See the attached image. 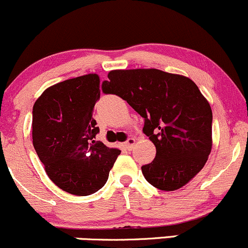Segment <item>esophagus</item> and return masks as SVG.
Returning <instances> with one entry per match:
<instances>
[{
    "label": "esophagus",
    "instance_id": "34e87169",
    "mask_svg": "<svg viewBox=\"0 0 248 248\" xmlns=\"http://www.w3.org/2000/svg\"><path fill=\"white\" fill-rule=\"evenodd\" d=\"M134 145H135V138H133V137L128 138V140H127L126 142L124 143V148H126L127 151H132L133 146H134Z\"/></svg>",
    "mask_w": 248,
    "mask_h": 248
}]
</instances>
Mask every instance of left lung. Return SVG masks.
<instances>
[{
	"label": "left lung",
	"instance_id": "obj_1",
	"mask_svg": "<svg viewBox=\"0 0 248 248\" xmlns=\"http://www.w3.org/2000/svg\"><path fill=\"white\" fill-rule=\"evenodd\" d=\"M102 83L138 111L143 133L156 148L141 167L145 179L161 190L181 188L202 170L212 149V109L186 76L159 69L111 70Z\"/></svg>",
	"mask_w": 248,
	"mask_h": 248
}]
</instances>
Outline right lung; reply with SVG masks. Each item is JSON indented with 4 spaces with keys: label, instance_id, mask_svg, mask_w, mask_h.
I'll return each mask as SVG.
<instances>
[{
    "label": "right lung",
    "instance_id": "right-lung-1",
    "mask_svg": "<svg viewBox=\"0 0 248 248\" xmlns=\"http://www.w3.org/2000/svg\"><path fill=\"white\" fill-rule=\"evenodd\" d=\"M100 78L88 74L43 92L32 107V145L51 181L74 195L97 192L121 151L95 140Z\"/></svg>",
    "mask_w": 248,
    "mask_h": 248
}]
</instances>
